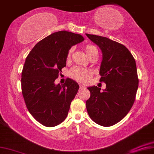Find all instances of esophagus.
Masks as SVG:
<instances>
[{
	"mask_svg": "<svg viewBox=\"0 0 154 154\" xmlns=\"http://www.w3.org/2000/svg\"><path fill=\"white\" fill-rule=\"evenodd\" d=\"M79 85H80V88H81V89H85V88H86V86H85V85H84L80 84Z\"/></svg>",
	"mask_w": 154,
	"mask_h": 154,
	"instance_id": "1",
	"label": "esophagus"
}]
</instances>
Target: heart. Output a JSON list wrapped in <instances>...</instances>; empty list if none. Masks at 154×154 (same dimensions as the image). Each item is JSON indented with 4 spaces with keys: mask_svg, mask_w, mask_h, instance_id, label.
<instances>
[{
    "mask_svg": "<svg viewBox=\"0 0 154 154\" xmlns=\"http://www.w3.org/2000/svg\"><path fill=\"white\" fill-rule=\"evenodd\" d=\"M85 51L89 57H90L94 54H98V49L95 46L92 45H87L85 47ZM71 53H72V49H70L68 52V57L71 56ZM69 75L72 79L76 80L78 81L85 82L91 76L92 72L91 70L89 69L76 67L70 70Z\"/></svg>",
    "mask_w": 154,
    "mask_h": 154,
    "instance_id": "1",
    "label": "heart"
}]
</instances>
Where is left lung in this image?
Listing matches in <instances>:
<instances>
[{
  "label": "left lung",
  "instance_id": "1",
  "mask_svg": "<svg viewBox=\"0 0 154 154\" xmlns=\"http://www.w3.org/2000/svg\"><path fill=\"white\" fill-rule=\"evenodd\" d=\"M103 54L99 74L105 89L97 86L87 87L90 98L86 102L89 117L103 127H110L120 121L133 105L138 79L135 59L123 45L108 38L86 34Z\"/></svg>",
  "mask_w": 154,
  "mask_h": 154
}]
</instances>
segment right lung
<instances>
[{
  "instance_id": "1",
  "label": "right lung",
  "mask_w": 154,
  "mask_h": 154,
  "mask_svg": "<svg viewBox=\"0 0 154 154\" xmlns=\"http://www.w3.org/2000/svg\"><path fill=\"white\" fill-rule=\"evenodd\" d=\"M83 41L81 35L59 31L38 42L26 58L21 75L23 96L29 113L44 126L55 127L67 116L79 85L70 79L63 85L54 82L66 66L71 47Z\"/></svg>"
}]
</instances>
